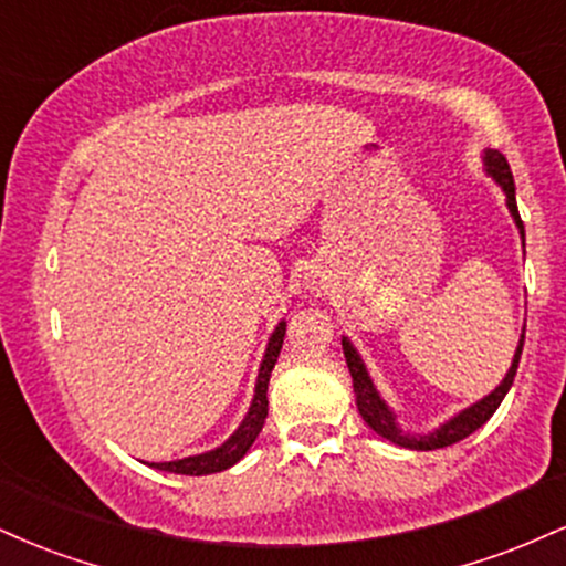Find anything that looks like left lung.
Returning <instances> with one entry per match:
<instances>
[{
  "label": "left lung",
  "instance_id": "obj_1",
  "mask_svg": "<svg viewBox=\"0 0 566 566\" xmlns=\"http://www.w3.org/2000/svg\"><path fill=\"white\" fill-rule=\"evenodd\" d=\"M484 170L500 188H503L505 207H509L513 223H516V229H518V233H522V242H524V223H522V218H518L516 186H513V175H511L509 161H505V157L500 151L486 148ZM522 348H524V335L518 337V346H516V354H513L509 373H505V378L500 380V386L495 388V391L486 394L484 399L476 401V405L460 409L458 415H452L450 420H444V423H441L439 428H433V431L409 433V431H401V426L396 423V412L386 405V399H382L378 388H375V382L367 373V365L361 361L359 350L354 348V343H350L348 337H343V354H346L348 373H350V378H354L356 407H359V415L365 418V423L373 428L378 437L394 441V444H399V447H407V450H420V452L441 450V447H450V444H454V441L471 437L476 428H482L486 420L495 415L500 401L505 399V394H509V388L513 386V378H516V367H518V359H522Z\"/></svg>",
  "mask_w": 566,
  "mask_h": 566
}]
</instances>
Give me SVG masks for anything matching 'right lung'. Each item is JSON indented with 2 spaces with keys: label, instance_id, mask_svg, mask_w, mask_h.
<instances>
[{
  "label": "right lung",
  "instance_id": "1",
  "mask_svg": "<svg viewBox=\"0 0 566 566\" xmlns=\"http://www.w3.org/2000/svg\"><path fill=\"white\" fill-rule=\"evenodd\" d=\"M284 333H287V322H279L274 327V333L269 337V346H265L261 369H258V382H255V396H252V405L247 409L244 420L239 423L237 431L231 433L223 444L216 447L210 452L201 454H188L184 460H170V463H148L151 469L167 471V473H184V476H207V473H218L231 469L233 463L244 458L247 450L252 447V441L258 439L261 428L265 423V415H269V380H271V369H274L279 350H282L284 343Z\"/></svg>",
  "mask_w": 566,
  "mask_h": 566
}]
</instances>
